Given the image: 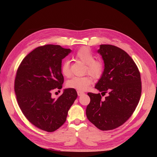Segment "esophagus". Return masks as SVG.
<instances>
[{
	"label": "esophagus",
	"instance_id": "1",
	"mask_svg": "<svg viewBox=\"0 0 157 157\" xmlns=\"http://www.w3.org/2000/svg\"><path fill=\"white\" fill-rule=\"evenodd\" d=\"M77 94H78V96H81L82 95L84 94V93L83 92H81V91H78V92H77Z\"/></svg>",
	"mask_w": 157,
	"mask_h": 157
}]
</instances>
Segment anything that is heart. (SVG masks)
Instances as JSON below:
<instances>
[{
    "instance_id": "b5f03b06",
    "label": "heart",
    "mask_w": 157,
    "mask_h": 157,
    "mask_svg": "<svg viewBox=\"0 0 157 157\" xmlns=\"http://www.w3.org/2000/svg\"><path fill=\"white\" fill-rule=\"evenodd\" d=\"M75 58L86 64L85 71L95 78L100 77L103 73L104 65L101 60L94 59L95 57L92 51L88 47H82L75 54ZM61 73L65 77H69L71 74L69 60H65L61 67ZM93 83V79L88 75L84 77H74L68 80L66 85L69 88L85 91Z\"/></svg>"
}]
</instances>
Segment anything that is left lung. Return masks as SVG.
Returning <instances> with one entry per match:
<instances>
[{
	"label": "left lung",
	"mask_w": 157,
	"mask_h": 157,
	"mask_svg": "<svg viewBox=\"0 0 157 157\" xmlns=\"http://www.w3.org/2000/svg\"><path fill=\"white\" fill-rule=\"evenodd\" d=\"M98 52L104 71L95 88L101 94L88 93L90 102L86 114L99 130H110L124 124L135 111L141 94V76L134 60L118 47L101 44Z\"/></svg>",
	"instance_id": "obj_1"
}]
</instances>
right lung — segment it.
Instances as JSON below:
<instances>
[{"label":"right lung","mask_w":157,"mask_h":157,"mask_svg":"<svg viewBox=\"0 0 157 157\" xmlns=\"http://www.w3.org/2000/svg\"><path fill=\"white\" fill-rule=\"evenodd\" d=\"M71 50L47 44L33 50L17 69L14 90L17 103L31 124L48 132H54L66 121L68 111L77 98L75 89L63 90L58 99L52 98L55 89H61L62 59Z\"/></svg>","instance_id":"obj_1"}]
</instances>
